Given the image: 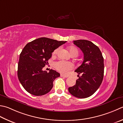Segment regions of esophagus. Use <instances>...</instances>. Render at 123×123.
<instances>
[{
	"label": "esophagus",
	"instance_id": "esophagus-1",
	"mask_svg": "<svg viewBox=\"0 0 123 123\" xmlns=\"http://www.w3.org/2000/svg\"><path fill=\"white\" fill-rule=\"evenodd\" d=\"M60 76H61V77H64V78H67V77H68V76H67L64 75V74H60Z\"/></svg>",
	"mask_w": 123,
	"mask_h": 123
}]
</instances>
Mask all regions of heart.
<instances>
[{"mask_svg":"<svg viewBox=\"0 0 123 123\" xmlns=\"http://www.w3.org/2000/svg\"><path fill=\"white\" fill-rule=\"evenodd\" d=\"M68 49L70 53L71 54L72 56H77L78 54V50L76 47L74 46H71L69 47ZM59 48L55 49L53 52V55H56L57 53L59 52ZM54 67L57 70H58L61 73L66 74L68 73L69 70L73 69L74 66L73 64L70 62H67L65 61H59L55 62Z\"/></svg>","mask_w":123,"mask_h":123,"instance_id":"heart-1","label":"heart"}]
</instances>
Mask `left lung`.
I'll use <instances>...</instances> for the list:
<instances>
[{
    "mask_svg": "<svg viewBox=\"0 0 123 123\" xmlns=\"http://www.w3.org/2000/svg\"><path fill=\"white\" fill-rule=\"evenodd\" d=\"M74 44L84 53V61L75 72L81 74L76 85L68 88L69 93L76 98H86L93 95L101 84L104 74V60L97 46L87 40H74Z\"/></svg>",
    "mask_w": 123,
    "mask_h": 123,
    "instance_id": "obj_1",
    "label": "left lung"
}]
</instances>
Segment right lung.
Segmentation results:
<instances>
[{
	"instance_id": "obj_1",
	"label": "right lung",
	"mask_w": 123,
	"mask_h": 123,
	"mask_svg": "<svg viewBox=\"0 0 123 123\" xmlns=\"http://www.w3.org/2000/svg\"><path fill=\"white\" fill-rule=\"evenodd\" d=\"M67 42L42 37L28 43L22 50L18 76L24 88L31 94L45 95L52 90L54 80L60 74L54 70L43 71L54 50Z\"/></svg>"
}]
</instances>
